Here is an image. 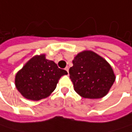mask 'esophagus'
<instances>
[{
  "label": "esophagus",
  "instance_id": "1",
  "mask_svg": "<svg viewBox=\"0 0 132 132\" xmlns=\"http://www.w3.org/2000/svg\"><path fill=\"white\" fill-rule=\"evenodd\" d=\"M65 70H67L68 73H69V67H65Z\"/></svg>",
  "mask_w": 132,
  "mask_h": 132
}]
</instances>
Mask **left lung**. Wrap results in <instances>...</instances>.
<instances>
[{"instance_id": "8db88e82", "label": "left lung", "mask_w": 132, "mask_h": 132, "mask_svg": "<svg viewBox=\"0 0 132 132\" xmlns=\"http://www.w3.org/2000/svg\"><path fill=\"white\" fill-rule=\"evenodd\" d=\"M69 73L75 92L86 98L104 97L116 79L106 60L92 51L77 54Z\"/></svg>"}]
</instances>
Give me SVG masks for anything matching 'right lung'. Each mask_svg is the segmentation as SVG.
<instances>
[{
  "mask_svg": "<svg viewBox=\"0 0 132 132\" xmlns=\"http://www.w3.org/2000/svg\"><path fill=\"white\" fill-rule=\"evenodd\" d=\"M67 74L53 61L46 59L45 55H36L16 73L15 87L24 98L38 101L48 97L60 77Z\"/></svg>",
  "mask_w": 132,
  "mask_h": 132,
  "instance_id": "right-lung-1",
  "label": "right lung"
}]
</instances>
